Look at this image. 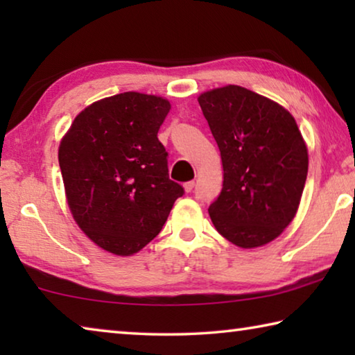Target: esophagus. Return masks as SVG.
Masks as SVG:
<instances>
[{"label":"esophagus","mask_w":355,"mask_h":355,"mask_svg":"<svg viewBox=\"0 0 355 355\" xmlns=\"http://www.w3.org/2000/svg\"><path fill=\"white\" fill-rule=\"evenodd\" d=\"M183 186H184V191H186V192H191L192 189H194L196 183H194V182H186Z\"/></svg>","instance_id":"obj_1"}]
</instances>
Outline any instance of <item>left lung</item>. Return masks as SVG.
<instances>
[{
  "label": "left lung",
  "mask_w": 355,
  "mask_h": 355,
  "mask_svg": "<svg viewBox=\"0 0 355 355\" xmlns=\"http://www.w3.org/2000/svg\"><path fill=\"white\" fill-rule=\"evenodd\" d=\"M199 105L218 144L224 183L208 208L222 236L244 249L277 238L296 216L309 153L285 107L241 86L202 94Z\"/></svg>",
  "instance_id": "1"
}]
</instances>
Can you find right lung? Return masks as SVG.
<instances>
[{
  "label": "right lung",
  "mask_w": 355,
  "mask_h": 355,
  "mask_svg": "<svg viewBox=\"0 0 355 355\" xmlns=\"http://www.w3.org/2000/svg\"><path fill=\"white\" fill-rule=\"evenodd\" d=\"M171 103L125 92L75 117L59 146L65 194L81 230L111 254L133 255L158 235L182 184L158 139Z\"/></svg>",
  "instance_id": "obj_1"
}]
</instances>
